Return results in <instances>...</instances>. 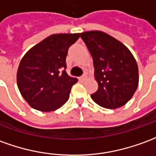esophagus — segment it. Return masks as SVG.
<instances>
[{
    "mask_svg": "<svg viewBox=\"0 0 156 156\" xmlns=\"http://www.w3.org/2000/svg\"><path fill=\"white\" fill-rule=\"evenodd\" d=\"M85 79H86L85 75H83L82 77H80V78H79V80H80V81H84Z\"/></svg>",
    "mask_w": 156,
    "mask_h": 156,
    "instance_id": "obj_1",
    "label": "esophagus"
}]
</instances>
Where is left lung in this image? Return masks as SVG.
Listing matches in <instances>:
<instances>
[{
  "instance_id": "obj_1",
  "label": "left lung",
  "mask_w": 156,
  "mask_h": 156,
  "mask_svg": "<svg viewBox=\"0 0 156 156\" xmlns=\"http://www.w3.org/2000/svg\"><path fill=\"white\" fill-rule=\"evenodd\" d=\"M80 37L93 57L99 85L91 94L92 100L105 108L124 105L139 85V68L133 54L122 43L101 31L81 33Z\"/></svg>"
}]
</instances>
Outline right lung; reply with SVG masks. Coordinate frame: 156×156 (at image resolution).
<instances>
[{"label": "right lung", "instance_id": "add662e5", "mask_svg": "<svg viewBox=\"0 0 156 156\" xmlns=\"http://www.w3.org/2000/svg\"><path fill=\"white\" fill-rule=\"evenodd\" d=\"M80 34H52L32 47L17 69L18 89L25 101L40 112L55 111L69 99L78 79L66 72L68 48Z\"/></svg>", "mask_w": 156, "mask_h": 156}]
</instances>
